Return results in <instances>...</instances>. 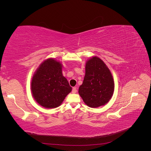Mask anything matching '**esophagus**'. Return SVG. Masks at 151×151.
<instances>
[{"label": "esophagus", "instance_id": "obj_1", "mask_svg": "<svg viewBox=\"0 0 151 151\" xmlns=\"http://www.w3.org/2000/svg\"><path fill=\"white\" fill-rule=\"evenodd\" d=\"M72 93L73 94H75L77 93V89H76V88L75 87V88H72Z\"/></svg>", "mask_w": 151, "mask_h": 151}]
</instances>
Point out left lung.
Instances as JSON below:
<instances>
[{
    "instance_id": "1",
    "label": "left lung",
    "mask_w": 151,
    "mask_h": 151,
    "mask_svg": "<svg viewBox=\"0 0 151 151\" xmlns=\"http://www.w3.org/2000/svg\"><path fill=\"white\" fill-rule=\"evenodd\" d=\"M114 92V81L110 70L104 62L93 57L86 63V74L79 94L86 104L98 108L106 104Z\"/></svg>"
}]
</instances>
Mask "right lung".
I'll list each match as a JSON object with an SVG mask.
<instances>
[{
    "label": "right lung",
    "instance_id": "obj_1",
    "mask_svg": "<svg viewBox=\"0 0 151 151\" xmlns=\"http://www.w3.org/2000/svg\"><path fill=\"white\" fill-rule=\"evenodd\" d=\"M62 65L53 58L42 62L32 78L33 96L41 106L54 108L60 106L72 88L62 74Z\"/></svg>",
    "mask_w": 151,
    "mask_h": 151
}]
</instances>
